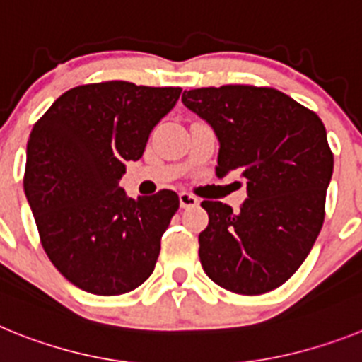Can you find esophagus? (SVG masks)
I'll return each mask as SVG.
<instances>
[{
    "label": "esophagus",
    "mask_w": 362,
    "mask_h": 362,
    "mask_svg": "<svg viewBox=\"0 0 362 362\" xmlns=\"http://www.w3.org/2000/svg\"><path fill=\"white\" fill-rule=\"evenodd\" d=\"M199 203L196 196H192L188 192H181L179 194V204H181V209H190V206H196Z\"/></svg>",
    "instance_id": "1"
}]
</instances>
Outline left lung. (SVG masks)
Returning <instances> with one entry per match:
<instances>
[{"label": "left lung", "instance_id": "1", "mask_svg": "<svg viewBox=\"0 0 362 362\" xmlns=\"http://www.w3.org/2000/svg\"><path fill=\"white\" fill-rule=\"evenodd\" d=\"M181 99L216 130L217 175L239 172L248 190L238 214L201 203L210 219L199 233L203 270L233 293L270 292L296 274L321 232L334 172L325 124L270 86H206Z\"/></svg>", "mask_w": 362, "mask_h": 362}]
</instances>
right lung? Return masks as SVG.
Listing matches in <instances>:
<instances>
[{
    "label": "right lung",
    "mask_w": 362,
    "mask_h": 362,
    "mask_svg": "<svg viewBox=\"0 0 362 362\" xmlns=\"http://www.w3.org/2000/svg\"><path fill=\"white\" fill-rule=\"evenodd\" d=\"M179 94L129 81L74 86L32 129L23 187L41 246L85 292L121 296L152 276L179 197L159 190L132 199L119 179Z\"/></svg>",
    "instance_id": "add662e5"
}]
</instances>
